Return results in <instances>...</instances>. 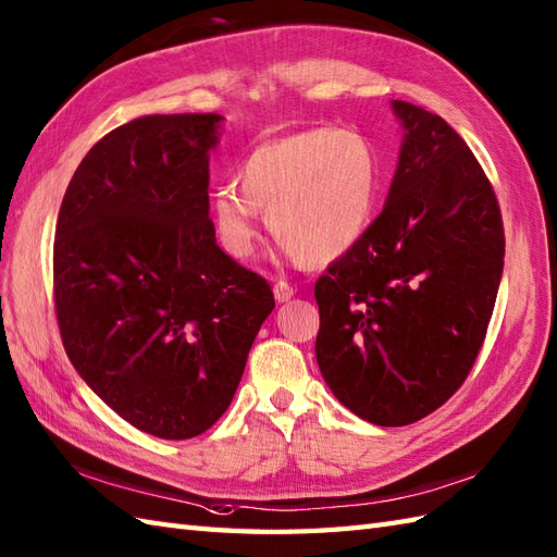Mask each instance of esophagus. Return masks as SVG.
Here are the masks:
<instances>
[{"mask_svg":"<svg viewBox=\"0 0 557 557\" xmlns=\"http://www.w3.org/2000/svg\"><path fill=\"white\" fill-rule=\"evenodd\" d=\"M273 294H275V301L277 304H284V301H289L292 296H294V287L289 282H284V280H280V282H275V287H273Z\"/></svg>","mask_w":557,"mask_h":557,"instance_id":"34e87169","label":"esophagus"}]
</instances>
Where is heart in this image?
<instances>
[{
  "instance_id": "b5f03b06",
  "label": "heart",
  "mask_w": 557,
  "mask_h": 557,
  "mask_svg": "<svg viewBox=\"0 0 557 557\" xmlns=\"http://www.w3.org/2000/svg\"><path fill=\"white\" fill-rule=\"evenodd\" d=\"M237 185H218L209 211L220 247L249 258L258 211L301 263L337 261L366 237L377 211L380 161L366 135L310 127L263 141L237 168Z\"/></svg>"
}]
</instances>
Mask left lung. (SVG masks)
<instances>
[{
    "label": "left lung",
    "instance_id": "obj_1",
    "mask_svg": "<svg viewBox=\"0 0 557 557\" xmlns=\"http://www.w3.org/2000/svg\"><path fill=\"white\" fill-rule=\"evenodd\" d=\"M404 127L382 213L315 282V358L332 394L404 426L458 392L503 275V220L482 165L442 115L392 101Z\"/></svg>",
    "mask_w": 557,
    "mask_h": 557
}]
</instances>
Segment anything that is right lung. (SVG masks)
I'll return each instance as SVG.
<instances>
[{"instance_id":"1","label":"right lung","mask_w":557,"mask_h":557,"mask_svg":"<svg viewBox=\"0 0 557 557\" xmlns=\"http://www.w3.org/2000/svg\"><path fill=\"white\" fill-rule=\"evenodd\" d=\"M223 115H145L87 151L63 194L54 306L103 404L159 438L223 416L273 313L270 284L215 244L209 159Z\"/></svg>"}]
</instances>
